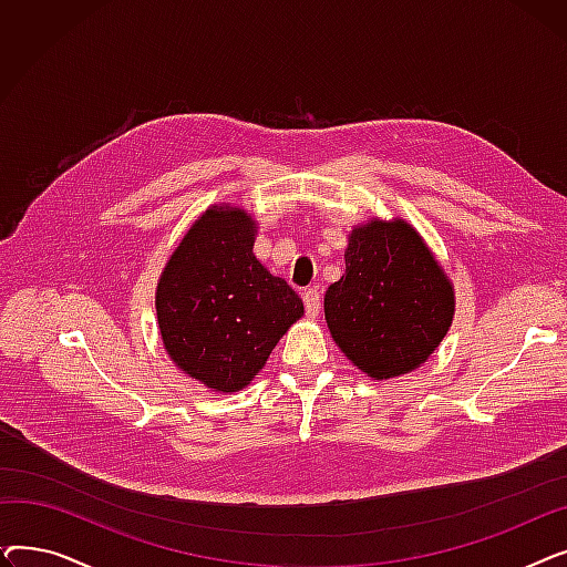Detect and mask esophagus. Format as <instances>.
Masks as SVG:
<instances>
[{
  "instance_id": "1",
  "label": "esophagus",
  "mask_w": 567,
  "mask_h": 567,
  "mask_svg": "<svg viewBox=\"0 0 567 567\" xmlns=\"http://www.w3.org/2000/svg\"><path fill=\"white\" fill-rule=\"evenodd\" d=\"M303 306H306V315L310 319H315L319 315V310H321V293H319V289L310 287V289L303 291Z\"/></svg>"
}]
</instances>
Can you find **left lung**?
I'll return each instance as SVG.
<instances>
[{
	"label": "left lung",
	"mask_w": 567,
	"mask_h": 567,
	"mask_svg": "<svg viewBox=\"0 0 567 567\" xmlns=\"http://www.w3.org/2000/svg\"><path fill=\"white\" fill-rule=\"evenodd\" d=\"M344 264L323 312L347 359L374 379L425 363L453 321L455 296L419 231L404 220L355 227Z\"/></svg>",
	"instance_id": "obj_1"
}]
</instances>
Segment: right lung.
Wrapping results in <instances>:
<instances>
[{
    "label": "right lung",
    "mask_w": 567,
    "mask_h": 567,
    "mask_svg": "<svg viewBox=\"0 0 567 567\" xmlns=\"http://www.w3.org/2000/svg\"><path fill=\"white\" fill-rule=\"evenodd\" d=\"M255 223L214 206L188 229L156 289L169 359L206 389L241 391L303 315V301L252 255Z\"/></svg>",
    "instance_id": "right-lung-1"
}]
</instances>
